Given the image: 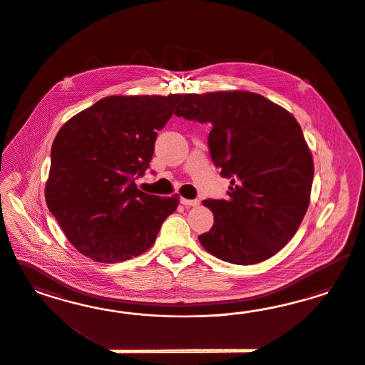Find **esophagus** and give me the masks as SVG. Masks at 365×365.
<instances>
[{
    "label": "esophagus",
    "instance_id": "obj_1",
    "mask_svg": "<svg viewBox=\"0 0 365 365\" xmlns=\"http://www.w3.org/2000/svg\"><path fill=\"white\" fill-rule=\"evenodd\" d=\"M180 203L186 207H197V206H199V200H197V199L180 198Z\"/></svg>",
    "mask_w": 365,
    "mask_h": 365
}]
</instances>
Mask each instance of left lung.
<instances>
[{
    "mask_svg": "<svg viewBox=\"0 0 365 365\" xmlns=\"http://www.w3.org/2000/svg\"><path fill=\"white\" fill-rule=\"evenodd\" d=\"M211 123L209 148L230 179L227 200H203L214 214L200 245L222 261L253 265L297 232L310 202L313 158L292 113L247 91L186 93L174 112Z\"/></svg>",
    "mask_w": 365,
    "mask_h": 365,
    "instance_id": "8db88e82",
    "label": "left lung"
}]
</instances>
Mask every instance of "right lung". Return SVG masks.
<instances>
[{"instance_id": "add662e5", "label": "right lung", "mask_w": 365, "mask_h": 365, "mask_svg": "<svg viewBox=\"0 0 365 365\" xmlns=\"http://www.w3.org/2000/svg\"><path fill=\"white\" fill-rule=\"evenodd\" d=\"M183 95L108 96L60 128L51 150L45 200L68 241L96 262L116 264L154 245L179 195L136 187L159 130Z\"/></svg>"}]
</instances>
